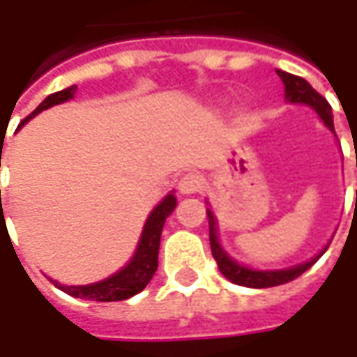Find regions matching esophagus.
Masks as SVG:
<instances>
[{"label":"esophagus","mask_w":357,"mask_h":357,"mask_svg":"<svg viewBox=\"0 0 357 357\" xmlns=\"http://www.w3.org/2000/svg\"><path fill=\"white\" fill-rule=\"evenodd\" d=\"M202 188V174L199 172H186L178 181V190L183 195H197Z\"/></svg>","instance_id":"esophagus-1"}]
</instances>
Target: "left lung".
Here are the masks:
<instances>
[{
	"instance_id": "obj_1",
	"label": "left lung",
	"mask_w": 357,
	"mask_h": 357,
	"mask_svg": "<svg viewBox=\"0 0 357 357\" xmlns=\"http://www.w3.org/2000/svg\"><path fill=\"white\" fill-rule=\"evenodd\" d=\"M278 75L284 81V87H286V97L292 101V103H306L310 107H314L318 111V115L322 117L326 123V127L334 130V121H332V107L330 103L324 99L322 95L316 89H312L306 79L302 77L290 75V73H284L278 71ZM357 165V162H356ZM208 236H211V248H213V256L218 264V270L227 276L228 280L240 284V286H248V288H270V286H280L286 282H292L298 278L300 274H304L320 256L312 258L310 262H304L300 266L288 268V270H276V272H260V270H250V268L238 266L234 260H230L225 250L220 248L218 238H216V225H214L213 213L208 211Z\"/></svg>"
}]
</instances>
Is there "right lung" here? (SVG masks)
<instances>
[{
  "mask_svg": "<svg viewBox=\"0 0 357 357\" xmlns=\"http://www.w3.org/2000/svg\"><path fill=\"white\" fill-rule=\"evenodd\" d=\"M75 89L77 87L73 85V87H69V89L57 91V93L49 95L47 99L39 105L29 117H25L21 121V125L27 123L31 117H35L37 113H41L43 109H49V107L59 105L63 103V101H69V99L73 97ZM174 206H176V199H174L172 195H169V197L162 200L157 208L151 213L146 225H144L143 236H141V242H139L137 252L132 256V260H130L129 264L123 268L121 272L113 274V276L107 278V280L97 282V284H89V286H63V284H55V286H57L59 290H63V292H67L69 296L85 298V300H97V302H117V300H127L130 296L139 294L141 290H144V286L151 282V278H153L155 272H157L160 232H162V227H165L167 216L174 211Z\"/></svg>",
  "mask_w": 357,
  "mask_h": 357,
  "instance_id": "right-lung-1",
  "label": "right lung"
}]
</instances>
